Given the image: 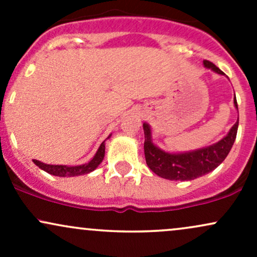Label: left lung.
<instances>
[{
    "mask_svg": "<svg viewBox=\"0 0 257 257\" xmlns=\"http://www.w3.org/2000/svg\"><path fill=\"white\" fill-rule=\"evenodd\" d=\"M203 65L206 69L213 70L219 75H223L219 67L215 66L210 61L204 60ZM233 102H234V107L238 110L235 95L233 98ZM238 123H239V117L225 137L213 145L193 150V151L173 153L159 149L153 143L151 126L149 123L144 122L143 128L144 134H145L144 151H145L146 164L156 175L167 180L187 181V180H194L205 175L216 169L231 151L235 137H237Z\"/></svg>",
    "mask_w": 257,
    "mask_h": 257,
    "instance_id": "obj_1",
    "label": "left lung"
}]
</instances>
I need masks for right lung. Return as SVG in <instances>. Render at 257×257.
I'll use <instances>...</instances> for the list:
<instances>
[{"label": "right lung", "instance_id": "obj_1", "mask_svg": "<svg viewBox=\"0 0 257 257\" xmlns=\"http://www.w3.org/2000/svg\"><path fill=\"white\" fill-rule=\"evenodd\" d=\"M111 138V134L108 135L107 139ZM106 141V140H105ZM105 141H102L101 145L98 149L94 157L90 159L88 163L81 164V166H54V164H46L43 162L37 161V159H34V163L40 168V169L44 170L51 175L54 176H60V178H70V176H78L83 175V174H89L95 170L96 168L99 167V164L101 163L102 159H104L105 156Z\"/></svg>", "mask_w": 257, "mask_h": 257}]
</instances>
